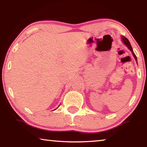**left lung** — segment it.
Masks as SVG:
<instances>
[{"label":"left lung","mask_w":147,"mask_h":147,"mask_svg":"<svg viewBox=\"0 0 147 147\" xmlns=\"http://www.w3.org/2000/svg\"><path fill=\"white\" fill-rule=\"evenodd\" d=\"M122 39H123V43H124V44H125L126 46H127V47H128V48L130 50L131 53H132V54H133L134 57V58H135V59H136V60H137V57H136V54H134V53L133 49H132V48H131V45H130V42H129L128 39L127 38H124V37H123V38H122Z\"/></svg>","instance_id":"1"}]
</instances>
